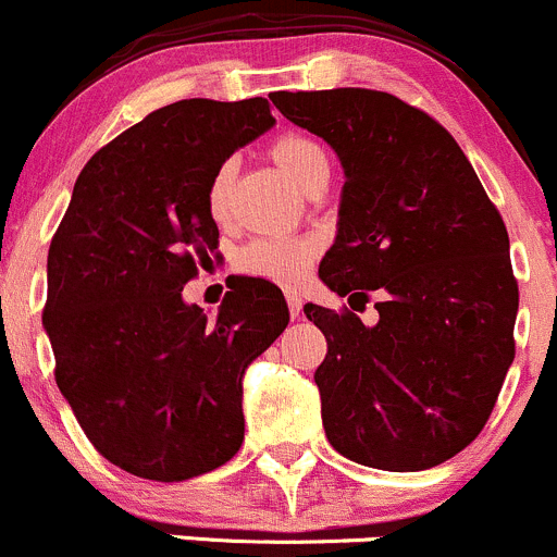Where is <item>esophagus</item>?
<instances>
[{"instance_id": "34e87169", "label": "esophagus", "mask_w": 557, "mask_h": 557, "mask_svg": "<svg viewBox=\"0 0 557 557\" xmlns=\"http://www.w3.org/2000/svg\"><path fill=\"white\" fill-rule=\"evenodd\" d=\"M286 306H289V317L300 319L302 313V297L297 292H286Z\"/></svg>"}]
</instances>
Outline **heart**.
Segmentation results:
<instances>
[{
	"mask_svg": "<svg viewBox=\"0 0 557 557\" xmlns=\"http://www.w3.org/2000/svg\"><path fill=\"white\" fill-rule=\"evenodd\" d=\"M271 159L281 170V175L300 191H306L322 175H330L327 153L308 135H295V132L281 135L278 140H273ZM233 175V164H222L213 175L211 189H208V208H211V216L216 222L227 219ZM313 257H317V244H311V240L260 238L244 246V251L238 255V268L244 273H251V276L276 281V284H295V281L306 276Z\"/></svg>",
	"mask_w": 557,
	"mask_h": 557,
	"instance_id": "1",
	"label": "heart"
}]
</instances>
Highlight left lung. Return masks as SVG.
Wrapping results in <instances>:
<instances>
[{
	"label": "left lung",
	"instance_id": "left-lung-1",
	"mask_svg": "<svg viewBox=\"0 0 557 557\" xmlns=\"http://www.w3.org/2000/svg\"><path fill=\"white\" fill-rule=\"evenodd\" d=\"M273 104L341 159L338 230L319 265L379 322L308 302L327 338L313 373L335 453L382 471L455 458L487 422L515 360L520 295L504 219L438 121L371 89L276 91Z\"/></svg>",
	"mask_w": 557,
	"mask_h": 557
}]
</instances>
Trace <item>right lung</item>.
Here are the masks:
<instances>
[{"mask_svg": "<svg viewBox=\"0 0 557 557\" xmlns=\"http://www.w3.org/2000/svg\"><path fill=\"white\" fill-rule=\"evenodd\" d=\"M273 124L262 97L153 110L86 162L51 240L57 384L97 453L135 476L184 482L244 444L246 368L284 333V295L238 278L211 319L181 292L219 246L213 175Z\"/></svg>", "mask_w": 557, "mask_h": 557, "instance_id": "1", "label": "right lung"}]
</instances>
